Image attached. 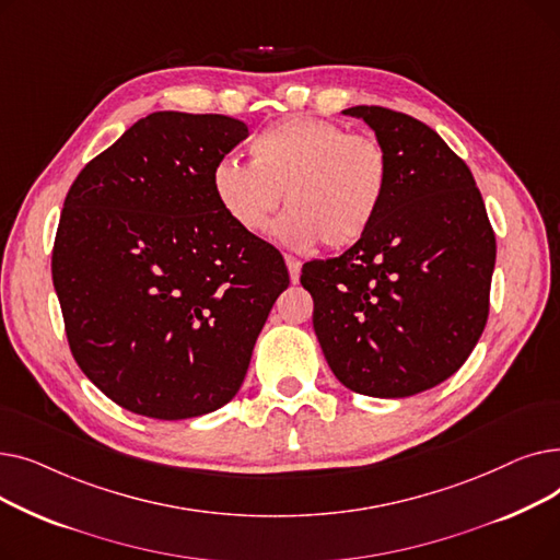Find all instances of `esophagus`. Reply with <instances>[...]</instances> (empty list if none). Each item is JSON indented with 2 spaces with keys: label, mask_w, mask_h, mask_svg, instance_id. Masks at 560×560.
<instances>
[{
  "label": "esophagus",
  "mask_w": 560,
  "mask_h": 560,
  "mask_svg": "<svg viewBox=\"0 0 560 560\" xmlns=\"http://www.w3.org/2000/svg\"><path fill=\"white\" fill-rule=\"evenodd\" d=\"M285 265H288V272H290V281L298 283L300 281V275H302V260L285 254Z\"/></svg>",
  "instance_id": "esophagus-1"
}]
</instances>
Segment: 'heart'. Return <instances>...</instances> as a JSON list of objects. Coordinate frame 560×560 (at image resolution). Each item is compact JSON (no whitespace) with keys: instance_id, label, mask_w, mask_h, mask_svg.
I'll return each mask as SVG.
<instances>
[{"instance_id":"heart-1","label":"heart","mask_w":560,"mask_h":560,"mask_svg":"<svg viewBox=\"0 0 560 560\" xmlns=\"http://www.w3.org/2000/svg\"><path fill=\"white\" fill-rule=\"evenodd\" d=\"M252 163L220 161L211 172L224 215L245 233L268 229L298 247L357 245L376 222L390 182V156L372 133H349L319 117H285L249 144Z\"/></svg>"}]
</instances>
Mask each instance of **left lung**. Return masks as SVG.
<instances>
[{
  "label": "left lung",
  "instance_id": "1",
  "mask_svg": "<svg viewBox=\"0 0 560 560\" xmlns=\"http://www.w3.org/2000/svg\"><path fill=\"white\" fill-rule=\"evenodd\" d=\"M384 142L390 182L372 229L311 260L313 329L342 386L410 397L472 354L490 311L494 231L475 176L431 127L384 106H351Z\"/></svg>",
  "mask_w": 560,
  "mask_h": 560
}]
</instances>
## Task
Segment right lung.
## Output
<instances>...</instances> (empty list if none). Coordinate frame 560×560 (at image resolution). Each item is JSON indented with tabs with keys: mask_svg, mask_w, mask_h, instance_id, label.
Returning <instances> with one entry per match:
<instances>
[{
	"mask_svg": "<svg viewBox=\"0 0 560 560\" xmlns=\"http://www.w3.org/2000/svg\"><path fill=\"white\" fill-rule=\"evenodd\" d=\"M247 133L226 115L159 110L68 190L51 279L70 351L136 416L186 420L231 401L290 283L279 249L213 195V167Z\"/></svg>",
	"mask_w": 560,
	"mask_h": 560,
	"instance_id": "right-lung-1",
	"label": "right lung"
}]
</instances>
